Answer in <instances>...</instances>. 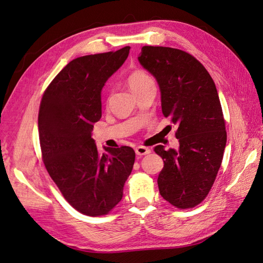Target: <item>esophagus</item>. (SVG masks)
Segmentation results:
<instances>
[{"label":"esophagus","mask_w":263,"mask_h":263,"mask_svg":"<svg viewBox=\"0 0 263 263\" xmlns=\"http://www.w3.org/2000/svg\"><path fill=\"white\" fill-rule=\"evenodd\" d=\"M135 151H136L137 156H145L150 154V149L147 147H142V146H138L135 148Z\"/></svg>","instance_id":"1"}]
</instances>
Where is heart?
I'll return each mask as SVG.
<instances>
[{
	"instance_id": "b5f03b06",
	"label": "heart",
	"mask_w": 263,
	"mask_h": 263,
	"mask_svg": "<svg viewBox=\"0 0 263 263\" xmlns=\"http://www.w3.org/2000/svg\"><path fill=\"white\" fill-rule=\"evenodd\" d=\"M126 82L128 84L129 89L134 94H136L138 91L142 90L144 87L154 84V80L146 71L141 69H136L132 71V72L127 76Z\"/></svg>"
}]
</instances>
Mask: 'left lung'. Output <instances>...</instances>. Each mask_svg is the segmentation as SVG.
I'll return each mask as SVG.
<instances>
[{
  "label": "left lung",
  "instance_id": "8db88e82",
  "mask_svg": "<svg viewBox=\"0 0 263 263\" xmlns=\"http://www.w3.org/2000/svg\"><path fill=\"white\" fill-rule=\"evenodd\" d=\"M138 61L156 78L162 114L178 126L177 150L155 147L164 162L159 192L178 209L194 208L212 189L226 147L216 86L202 63L180 49L145 46Z\"/></svg>",
  "mask_w": 263,
  "mask_h": 263
}]
</instances>
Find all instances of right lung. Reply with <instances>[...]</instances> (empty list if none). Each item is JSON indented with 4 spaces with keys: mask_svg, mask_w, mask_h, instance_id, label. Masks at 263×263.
I'll list each match as a JSON object with an SVG mask.
<instances>
[{
    "mask_svg": "<svg viewBox=\"0 0 263 263\" xmlns=\"http://www.w3.org/2000/svg\"><path fill=\"white\" fill-rule=\"evenodd\" d=\"M129 46L70 61L47 87L38 114L43 160L63 197L89 216L107 214L121 202L135 162L133 148L104 147L92 138L102 116L101 92L128 57Z\"/></svg>",
    "mask_w": 263,
    "mask_h": 263,
    "instance_id": "obj_1",
    "label": "right lung"
}]
</instances>
